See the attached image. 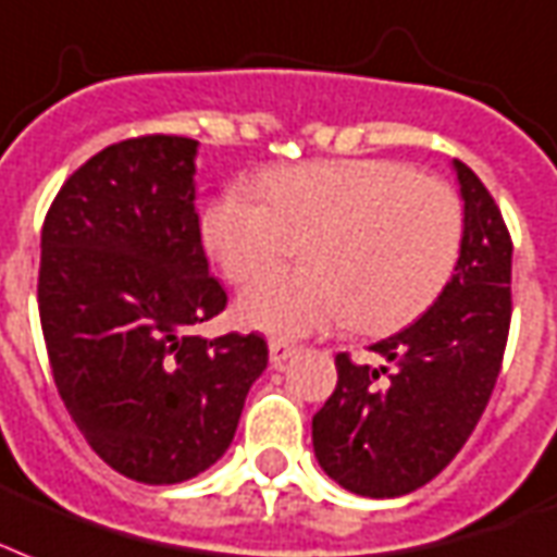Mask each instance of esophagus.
Wrapping results in <instances>:
<instances>
[{
    "instance_id": "1",
    "label": "esophagus",
    "mask_w": 557,
    "mask_h": 557,
    "mask_svg": "<svg viewBox=\"0 0 557 557\" xmlns=\"http://www.w3.org/2000/svg\"><path fill=\"white\" fill-rule=\"evenodd\" d=\"M297 347L288 345V342H283V338H271L269 342V359L274 368H280V364L286 362L288 356H295Z\"/></svg>"
}]
</instances>
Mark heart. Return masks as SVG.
Returning a JSON list of instances; mask_svg holds the SVG:
<instances>
[{"label": "heart", "instance_id": "heart-1", "mask_svg": "<svg viewBox=\"0 0 557 557\" xmlns=\"http://www.w3.org/2000/svg\"><path fill=\"white\" fill-rule=\"evenodd\" d=\"M224 189L201 215V242L231 283L286 260L236 300L242 326L297 338L347 324L388 333L430 307L456 269L465 212L444 181L397 160H315Z\"/></svg>", "mask_w": 557, "mask_h": 557}]
</instances>
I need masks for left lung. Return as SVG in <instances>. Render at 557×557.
<instances>
[{
	"instance_id": "left-lung-1",
	"label": "left lung",
	"mask_w": 557,
	"mask_h": 557,
	"mask_svg": "<svg viewBox=\"0 0 557 557\" xmlns=\"http://www.w3.org/2000/svg\"><path fill=\"white\" fill-rule=\"evenodd\" d=\"M465 236L456 274L423 315L368 350L392 364L335 356L338 382L312 418L318 465L359 496L418 491L465 447L503 368L511 326V236L461 160Z\"/></svg>"
}]
</instances>
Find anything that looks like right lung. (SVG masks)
<instances>
[{"mask_svg": "<svg viewBox=\"0 0 557 557\" xmlns=\"http://www.w3.org/2000/svg\"><path fill=\"white\" fill-rule=\"evenodd\" d=\"M195 151L169 134L108 146L66 177L40 236L58 394L96 456L146 485L215 465L269 364L257 333L193 335L227 307L201 245Z\"/></svg>", "mask_w": 557, "mask_h": 557, "instance_id": "obj_1", "label": "right lung"}]
</instances>
